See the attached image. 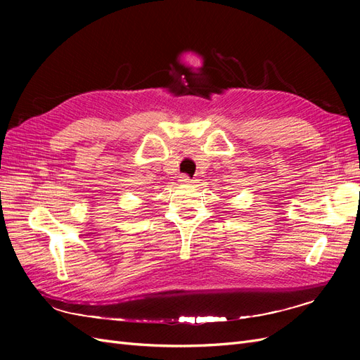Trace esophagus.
Here are the masks:
<instances>
[{
    "instance_id": "34e87169",
    "label": "esophagus",
    "mask_w": 360,
    "mask_h": 360,
    "mask_svg": "<svg viewBox=\"0 0 360 360\" xmlns=\"http://www.w3.org/2000/svg\"><path fill=\"white\" fill-rule=\"evenodd\" d=\"M179 181L183 183V184H188V183H192L193 180L188 176V174H181V176L179 177Z\"/></svg>"
}]
</instances>
